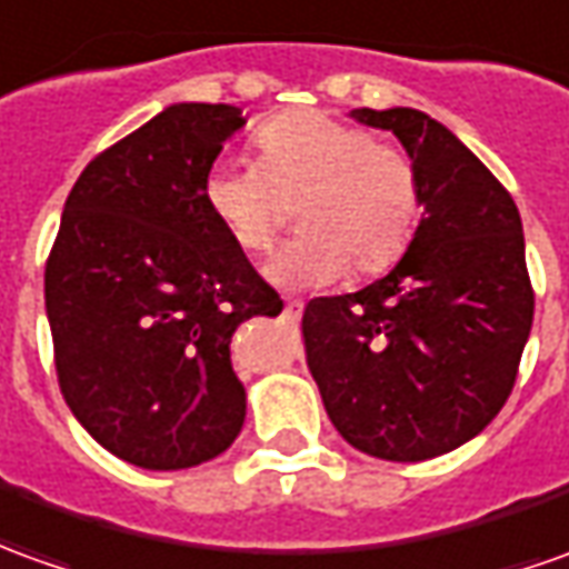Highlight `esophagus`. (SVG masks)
I'll return each mask as SVG.
<instances>
[{"instance_id": "34e87169", "label": "esophagus", "mask_w": 569, "mask_h": 569, "mask_svg": "<svg viewBox=\"0 0 569 569\" xmlns=\"http://www.w3.org/2000/svg\"><path fill=\"white\" fill-rule=\"evenodd\" d=\"M300 316H303V303H300V300H288V303H284V319H288V322H297Z\"/></svg>"}]
</instances>
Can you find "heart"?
<instances>
[{"instance_id": "b5f03b06", "label": "heart", "mask_w": 569, "mask_h": 569, "mask_svg": "<svg viewBox=\"0 0 569 569\" xmlns=\"http://www.w3.org/2000/svg\"><path fill=\"white\" fill-rule=\"evenodd\" d=\"M257 163L219 160L203 203L238 250L266 253L297 207V238L269 276L284 288H322L350 269L387 272L409 250L421 217V176L397 144L325 111H288L253 132Z\"/></svg>"}]
</instances>
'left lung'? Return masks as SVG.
I'll return each instance as SVG.
<instances>
[{
	"label": "left lung",
	"instance_id": "8db88e82",
	"mask_svg": "<svg viewBox=\"0 0 569 569\" xmlns=\"http://www.w3.org/2000/svg\"><path fill=\"white\" fill-rule=\"evenodd\" d=\"M350 117L409 151L425 217L381 281L309 300L307 366L350 446L425 461L477 437L511 397L536 307L523 226L508 188L433 117Z\"/></svg>",
	"mask_w": 569,
	"mask_h": 569
}]
</instances>
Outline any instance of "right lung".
Returning a JSON list of instances; mask_svg holds the SVG:
<instances>
[{
  "label": "right lung",
  "mask_w": 569,
  "mask_h": 569,
  "mask_svg": "<svg viewBox=\"0 0 569 569\" xmlns=\"http://www.w3.org/2000/svg\"><path fill=\"white\" fill-rule=\"evenodd\" d=\"M241 127V108L186 101L104 148L46 260L64 402L136 468H194L232 446L247 409L234 328L281 312L203 203V176Z\"/></svg>",
  "instance_id": "1"
}]
</instances>
